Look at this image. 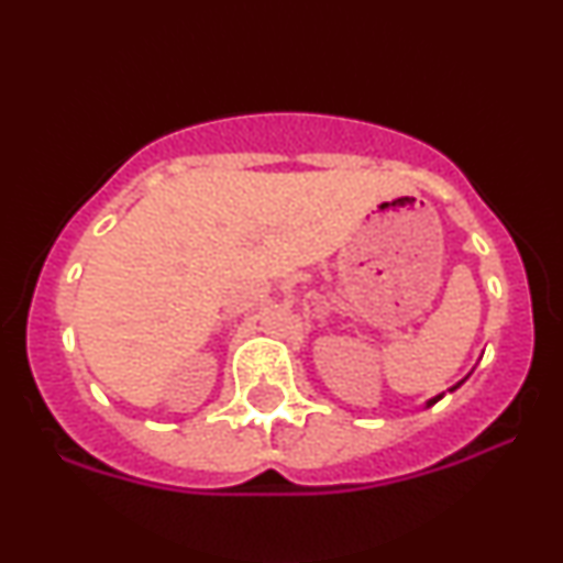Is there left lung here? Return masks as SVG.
Here are the masks:
<instances>
[{
	"mask_svg": "<svg viewBox=\"0 0 563 563\" xmlns=\"http://www.w3.org/2000/svg\"><path fill=\"white\" fill-rule=\"evenodd\" d=\"M466 378H468V376H466ZM466 378H463V380H466ZM463 380H461V384H463ZM461 384H455V386H452V389H450V391H455V389H457V386H461ZM439 399H442V394H437V397H431V399H429V402H426V407L437 405V402H439Z\"/></svg>",
	"mask_w": 563,
	"mask_h": 563,
	"instance_id": "1",
	"label": "left lung"
}]
</instances>
